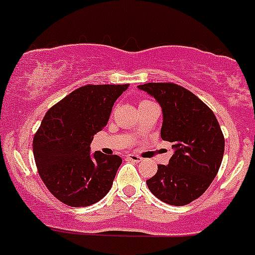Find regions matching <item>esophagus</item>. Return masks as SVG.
I'll list each match as a JSON object with an SVG mask.
<instances>
[{
	"label": "esophagus",
	"mask_w": 255,
	"mask_h": 255,
	"mask_svg": "<svg viewBox=\"0 0 255 255\" xmlns=\"http://www.w3.org/2000/svg\"><path fill=\"white\" fill-rule=\"evenodd\" d=\"M127 159L132 160V162H135V163L142 162V158L138 157V155H135V154H128V155H127Z\"/></svg>",
	"instance_id": "1"
}]
</instances>
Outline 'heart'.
<instances>
[{"instance_id":"heart-1","label":"heart","mask_w":255,"mask_h":255,"mask_svg":"<svg viewBox=\"0 0 255 255\" xmlns=\"http://www.w3.org/2000/svg\"><path fill=\"white\" fill-rule=\"evenodd\" d=\"M145 102H147V101H144V102H142V103H145Z\"/></svg>"}]
</instances>
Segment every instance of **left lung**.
I'll use <instances>...</instances> for the list:
<instances>
[{"mask_svg":"<svg viewBox=\"0 0 255 255\" xmlns=\"http://www.w3.org/2000/svg\"><path fill=\"white\" fill-rule=\"evenodd\" d=\"M138 88L162 108L160 137L172 142L173 155L147 180L164 203L185 206L199 198L216 178L224 154V137L214 113L192 92L174 83H145Z\"/></svg>","mask_w":255,"mask_h":255,"instance_id":"obj_1","label":"left lung"}]
</instances>
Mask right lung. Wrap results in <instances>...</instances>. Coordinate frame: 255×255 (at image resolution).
<instances>
[{
    "label": "right lung",
    "instance_id": "right-lung-1",
    "mask_svg": "<svg viewBox=\"0 0 255 255\" xmlns=\"http://www.w3.org/2000/svg\"><path fill=\"white\" fill-rule=\"evenodd\" d=\"M128 85H88L73 91L44 116L33 139L37 169L48 190L70 207H88L110 192L120 155L91 152L93 135L107 126Z\"/></svg>",
    "mask_w": 255,
    "mask_h": 255
}]
</instances>
